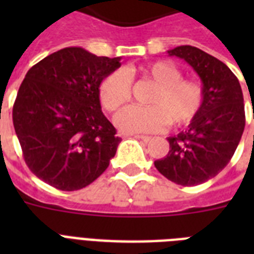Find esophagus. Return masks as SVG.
I'll return each instance as SVG.
<instances>
[{
	"label": "esophagus",
	"mask_w": 254,
	"mask_h": 254,
	"mask_svg": "<svg viewBox=\"0 0 254 254\" xmlns=\"http://www.w3.org/2000/svg\"><path fill=\"white\" fill-rule=\"evenodd\" d=\"M135 138H138V139H142L143 142H150L151 139H153V137H150V135L137 134V135H135Z\"/></svg>",
	"instance_id": "obj_1"
}]
</instances>
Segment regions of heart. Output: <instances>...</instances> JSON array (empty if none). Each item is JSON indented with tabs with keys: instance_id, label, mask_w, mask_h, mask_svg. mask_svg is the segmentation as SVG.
<instances>
[{
	"instance_id": "b5f03b06",
	"label": "heart",
	"mask_w": 254,
	"mask_h": 254,
	"mask_svg": "<svg viewBox=\"0 0 254 254\" xmlns=\"http://www.w3.org/2000/svg\"><path fill=\"white\" fill-rule=\"evenodd\" d=\"M139 75L157 84L147 100L150 105H129L116 115L115 123L125 133H153L162 130L170 123H191L203 104V91L196 81L182 79V71L166 61L154 62L138 69ZM135 71L127 68L113 71L101 81L100 101L109 112L119 109L130 97L131 80Z\"/></svg>"
}]
</instances>
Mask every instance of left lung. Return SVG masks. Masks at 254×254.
<instances>
[{
	"label": "left lung",
	"instance_id": "obj_1",
	"mask_svg": "<svg viewBox=\"0 0 254 254\" xmlns=\"http://www.w3.org/2000/svg\"><path fill=\"white\" fill-rule=\"evenodd\" d=\"M185 59L199 75L203 104L185 131L169 137V154L154 165L181 186H197L216 177L229 163L245 127L244 97L239 79L212 55L192 46L167 51Z\"/></svg>",
	"mask_w": 254,
	"mask_h": 254
}]
</instances>
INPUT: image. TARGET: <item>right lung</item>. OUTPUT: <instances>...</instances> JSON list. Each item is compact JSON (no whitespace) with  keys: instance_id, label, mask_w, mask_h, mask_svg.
<instances>
[{"instance_id":"right-lung-1","label":"right lung","mask_w":254,"mask_h":254,"mask_svg":"<svg viewBox=\"0 0 254 254\" xmlns=\"http://www.w3.org/2000/svg\"><path fill=\"white\" fill-rule=\"evenodd\" d=\"M121 58L65 47L27 71L13 107L26 165L50 186L75 191L109 166L121 138L101 112L99 88Z\"/></svg>"}]
</instances>
